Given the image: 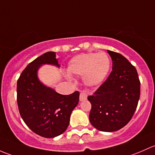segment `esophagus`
Instances as JSON below:
<instances>
[{
    "label": "esophagus",
    "mask_w": 155,
    "mask_h": 155,
    "mask_svg": "<svg viewBox=\"0 0 155 155\" xmlns=\"http://www.w3.org/2000/svg\"><path fill=\"white\" fill-rule=\"evenodd\" d=\"M87 92L86 91H83L82 92H81L80 94V101H83L87 100Z\"/></svg>",
    "instance_id": "obj_1"
}]
</instances>
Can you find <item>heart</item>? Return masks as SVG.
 <instances>
[{
	"label": "heart",
	"mask_w": 155,
	"mask_h": 155,
	"mask_svg": "<svg viewBox=\"0 0 155 155\" xmlns=\"http://www.w3.org/2000/svg\"><path fill=\"white\" fill-rule=\"evenodd\" d=\"M110 68V60L104 52L78 54L69 61L70 74L83 76L86 85L96 87L105 79Z\"/></svg>",
	"instance_id": "obj_1"
}]
</instances>
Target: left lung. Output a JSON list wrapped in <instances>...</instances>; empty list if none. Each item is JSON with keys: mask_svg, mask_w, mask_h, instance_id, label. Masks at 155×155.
Listing matches in <instances>:
<instances>
[{"mask_svg": "<svg viewBox=\"0 0 155 155\" xmlns=\"http://www.w3.org/2000/svg\"><path fill=\"white\" fill-rule=\"evenodd\" d=\"M113 61L109 77L92 95L89 122L98 130L113 132L130 122L138 104L140 82L136 68L122 54L107 50Z\"/></svg>", "mask_w": 155, "mask_h": 155, "instance_id": "left-lung-1", "label": "left lung"}]
</instances>
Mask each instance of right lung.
<instances>
[{
	"mask_svg": "<svg viewBox=\"0 0 155 155\" xmlns=\"http://www.w3.org/2000/svg\"><path fill=\"white\" fill-rule=\"evenodd\" d=\"M45 64L60 67L56 53L46 52L29 63L17 81V103L24 122L32 131L45 138L62 134L79 101V92L59 94L39 80L37 72Z\"/></svg>",
	"mask_w": 155,
	"mask_h": 155,
	"instance_id": "obj_1",
	"label": "right lung"
}]
</instances>
